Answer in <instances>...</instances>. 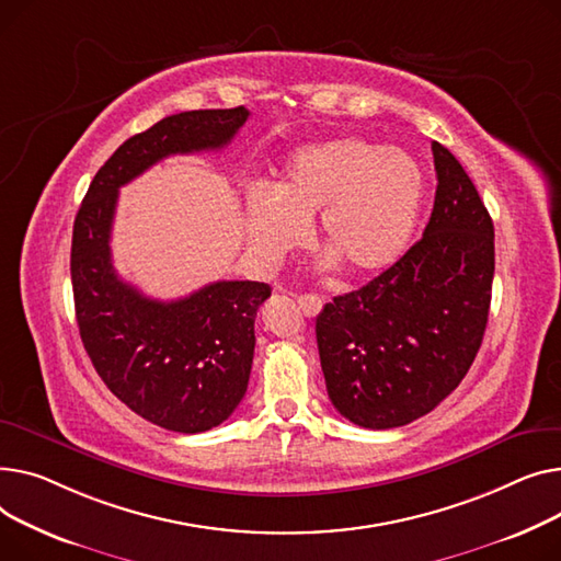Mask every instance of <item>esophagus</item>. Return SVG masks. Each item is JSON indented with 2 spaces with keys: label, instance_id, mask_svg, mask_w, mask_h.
Instances as JSON below:
<instances>
[{
  "label": "esophagus",
  "instance_id": "1",
  "mask_svg": "<svg viewBox=\"0 0 561 561\" xmlns=\"http://www.w3.org/2000/svg\"><path fill=\"white\" fill-rule=\"evenodd\" d=\"M296 304H299V308L308 314V317H317L323 308V301L319 299L317 294H299L296 296Z\"/></svg>",
  "mask_w": 561,
  "mask_h": 561
}]
</instances>
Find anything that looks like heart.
<instances>
[{
	"label": "heart",
	"instance_id": "heart-1",
	"mask_svg": "<svg viewBox=\"0 0 561 561\" xmlns=\"http://www.w3.org/2000/svg\"><path fill=\"white\" fill-rule=\"evenodd\" d=\"M425 196L421 164L401 149L340 138L296 151L272 192L249 196V240L278 260L306 240L319 215V247L355 278L389 270L410 247Z\"/></svg>",
	"mask_w": 561,
	"mask_h": 561
}]
</instances>
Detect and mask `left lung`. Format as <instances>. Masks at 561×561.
I'll list each match as a JSON object with an SVG mask.
<instances>
[{
	"label": "left lung",
	"instance_id": "8db88e82",
	"mask_svg": "<svg viewBox=\"0 0 561 561\" xmlns=\"http://www.w3.org/2000/svg\"><path fill=\"white\" fill-rule=\"evenodd\" d=\"M437 192L423 238L317 317L331 403L387 431L435 410L471 369L486 328L493 224L459 160L433 142Z\"/></svg>",
	"mask_w": 561,
	"mask_h": 561
}]
</instances>
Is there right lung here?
I'll return each mask as SVG.
<instances>
[{
  "label": "right lung",
  "instance_id": "obj_1",
  "mask_svg": "<svg viewBox=\"0 0 561 561\" xmlns=\"http://www.w3.org/2000/svg\"><path fill=\"white\" fill-rule=\"evenodd\" d=\"M247 119L244 106L160 119L104 162L75 219V310L92 367L126 408L183 435L210 431L244 399L253 323L272 287L217 280L176 301L149 299L113 267L117 192L162 158L224 149Z\"/></svg>",
  "mask_w": 561,
  "mask_h": 561
}]
</instances>
